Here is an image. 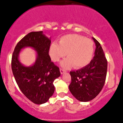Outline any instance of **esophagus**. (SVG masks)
Segmentation results:
<instances>
[{
  "label": "esophagus",
  "mask_w": 123,
  "mask_h": 123,
  "mask_svg": "<svg viewBox=\"0 0 123 123\" xmlns=\"http://www.w3.org/2000/svg\"><path fill=\"white\" fill-rule=\"evenodd\" d=\"M65 72V70L64 69H61V68L60 69V73H61V74H62Z\"/></svg>",
  "instance_id": "obj_1"
}]
</instances>
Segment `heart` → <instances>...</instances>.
<instances>
[{"mask_svg":"<svg viewBox=\"0 0 123 123\" xmlns=\"http://www.w3.org/2000/svg\"><path fill=\"white\" fill-rule=\"evenodd\" d=\"M66 53L68 57L60 63L63 68L68 69L74 65L76 69L83 68L92 60L94 43L91 39L81 35L69 34L61 37L58 44H51L49 54L53 61H59Z\"/></svg>","mask_w":123,"mask_h":123,"instance_id":"obj_1","label":"heart"}]
</instances>
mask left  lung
Listing matches in <instances>:
<instances>
[{
    "mask_svg": "<svg viewBox=\"0 0 123 123\" xmlns=\"http://www.w3.org/2000/svg\"><path fill=\"white\" fill-rule=\"evenodd\" d=\"M96 49L94 57L85 67L71 71V83L69 86L70 92L81 102H88L99 94L105 84L108 62L101 44L92 37Z\"/></svg>",
    "mask_w": 123,
    "mask_h": 123,
    "instance_id": "8db88e82",
    "label": "left lung"
}]
</instances>
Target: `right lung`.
I'll return each instance as SVG.
<instances>
[{"mask_svg": "<svg viewBox=\"0 0 123 123\" xmlns=\"http://www.w3.org/2000/svg\"><path fill=\"white\" fill-rule=\"evenodd\" d=\"M50 43L51 38L43 31L30 32L17 43L12 56V71L18 87L26 98L38 105L47 102L53 95V82L61 75L60 69L51 62L49 54ZM26 47L37 52L35 62L29 67L19 60L21 50Z\"/></svg>", "mask_w": 123, "mask_h": 123, "instance_id": "1", "label": "right lung"}]
</instances>
